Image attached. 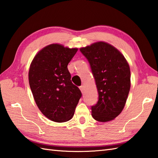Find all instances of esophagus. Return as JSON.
I'll return each instance as SVG.
<instances>
[{
    "label": "esophagus",
    "mask_w": 158,
    "mask_h": 158,
    "mask_svg": "<svg viewBox=\"0 0 158 158\" xmlns=\"http://www.w3.org/2000/svg\"><path fill=\"white\" fill-rule=\"evenodd\" d=\"M79 89H80V90L81 91L82 93H83V91H84V88H83V85L79 86Z\"/></svg>",
    "instance_id": "esophagus-1"
}]
</instances>
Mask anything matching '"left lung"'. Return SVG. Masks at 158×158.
<instances>
[{
  "instance_id": "left-lung-1",
  "label": "left lung",
  "mask_w": 158,
  "mask_h": 158,
  "mask_svg": "<svg viewBox=\"0 0 158 158\" xmlns=\"http://www.w3.org/2000/svg\"><path fill=\"white\" fill-rule=\"evenodd\" d=\"M90 65L97 85L98 100L91 107L92 116L107 122L121 113L130 89V69L118 50L104 42L80 48Z\"/></svg>"
}]
</instances>
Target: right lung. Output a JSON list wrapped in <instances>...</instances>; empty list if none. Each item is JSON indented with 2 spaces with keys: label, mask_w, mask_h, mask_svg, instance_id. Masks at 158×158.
I'll return each instance as SVG.
<instances>
[{
  "label": "right lung",
  "mask_w": 158,
  "mask_h": 158,
  "mask_svg": "<svg viewBox=\"0 0 158 158\" xmlns=\"http://www.w3.org/2000/svg\"><path fill=\"white\" fill-rule=\"evenodd\" d=\"M78 51L58 44L42 48L33 58L29 81L39 110L52 121L63 123L73 118L82 94L71 81L68 64Z\"/></svg>",
  "instance_id": "obj_1"
}]
</instances>
